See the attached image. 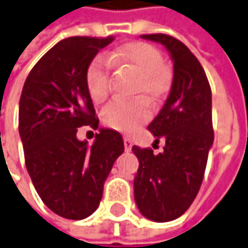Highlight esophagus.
Returning <instances> with one entry per match:
<instances>
[{
	"mask_svg": "<svg viewBox=\"0 0 248 248\" xmlns=\"http://www.w3.org/2000/svg\"><path fill=\"white\" fill-rule=\"evenodd\" d=\"M124 149L129 152L131 149V146H133V141H131L130 137H124Z\"/></svg>",
	"mask_w": 248,
	"mask_h": 248,
	"instance_id": "34e87169",
	"label": "esophagus"
}]
</instances>
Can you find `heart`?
<instances>
[{"mask_svg":"<svg viewBox=\"0 0 248 248\" xmlns=\"http://www.w3.org/2000/svg\"><path fill=\"white\" fill-rule=\"evenodd\" d=\"M111 63L127 65L140 75L137 91L149 99L159 97L168 87V72L163 66V55L156 47L144 42H133L119 47L115 51L99 55L91 62L87 70V89L91 99L102 103L110 95ZM149 118V110L144 100L115 99L103 110V124L119 131L136 130Z\"/></svg>","mask_w":248,"mask_h":248,"instance_id":"1","label":"heart"}]
</instances>
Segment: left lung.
I'll return each mask as SVG.
<instances>
[{"label":"left lung","instance_id":"8db88e82","mask_svg":"<svg viewBox=\"0 0 248 248\" xmlns=\"http://www.w3.org/2000/svg\"><path fill=\"white\" fill-rule=\"evenodd\" d=\"M161 43L173 62L172 85L163 108L148 129L166 141L163 152L133 146L140 166L134 200L149 220L167 223L181 217L200 191L213 145L212 91L200 61L181 40L164 33L141 35Z\"/></svg>","mask_w":248,"mask_h":248}]
</instances>
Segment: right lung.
<instances>
[{
    "mask_svg": "<svg viewBox=\"0 0 248 248\" xmlns=\"http://www.w3.org/2000/svg\"><path fill=\"white\" fill-rule=\"evenodd\" d=\"M114 40L72 36L58 42L32 67L18 106V133L27 171L47 208L69 220L95 212L122 136L99 129L95 142L77 138V129L99 127L87 89V70L95 55Z\"/></svg>",
    "mask_w": 248,
    "mask_h": 248,
    "instance_id": "1",
    "label": "right lung"
}]
</instances>
